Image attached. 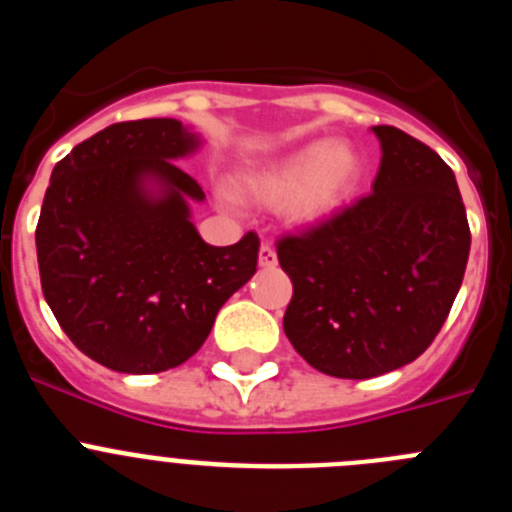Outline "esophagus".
Listing matches in <instances>:
<instances>
[{"label":"esophagus","mask_w":512,"mask_h":512,"mask_svg":"<svg viewBox=\"0 0 512 512\" xmlns=\"http://www.w3.org/2000/svg\"><path fill=\"white\" fill-rule=\"evenodd\" d=\"M259 264L264 266V269H274V266H277V251H274V246H271V243H261Z\"/></svg>","instance_id":"esophagus-1"}]
</instances>
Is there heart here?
Returning a JSON list of instances; mask_svg holds the SVG:
<instances>
[{"mask_svg": "<svg viewBox=\"0 0 512 512\" xmlns=\"http://www.w3.org/2000/svg\"><path fill=\"white\" fill-rule=\"evenodd\" d=\"M359 176L354 148L318 140L253 174L248 189L269 205H289L297 220H320L348 200Z\"/></svg>", "mask_w": 512, "mask_h": 512, "instance_id": "obj_1", "label": "heart"}]
</instances>
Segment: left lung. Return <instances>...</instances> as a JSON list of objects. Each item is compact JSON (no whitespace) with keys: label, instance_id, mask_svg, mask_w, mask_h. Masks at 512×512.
<instances>
[{"label":"left lung","instance_id":"1","mask_svg":"<svg viewBox=\"0 0 512 512\" xmlns=\"http://www.w3.org/2000/svg\"><path fill=\"white\" fill-rule=\"evenodd\" d=\"M374 133L382 164L372 192L277 241L292 279L284 333L307 364L338 379L379 377L431 346L472 243L449 164L400 128Z\"/></svg>","mask_w":512,"mask_h":512}]
</instances>
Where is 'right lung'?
<instances>
[{
  "label": "right lung",
  "mask_w": 512,
  "mask_h": 512,
  "mask_svg": "<svg viewBox=\"0 0 512 512\" xmlns=\"http://www.w3.org/2000/svg\"><path fill=\"white\" fill-rule=\"evenodd\" d=\"M197 138L179 120L115 122L61 158L35 228L40 287L81 354L122 374L184 364L217 310L253 277L259 235L210 246L189 220L205 192L176 158ZM165 184L151 198L142 179Z\"/></svg>",
  "instance_id": "1"
}]
</instances>
